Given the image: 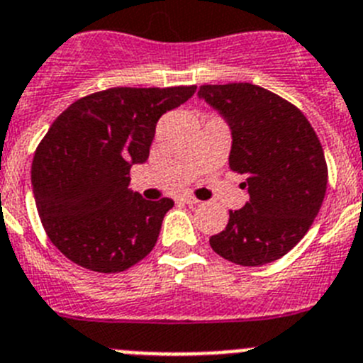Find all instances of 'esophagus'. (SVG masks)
Listing matches in <instances>:
<instances>
[{
    "label": "esophagus",
    "instance_id": "obj_1",
    "mask_svg": "<svg viewBox=\"0 0 363 363\" xmlns=\"http://www.w3.org/2000/svg\"><path fill=\"white\" fill-rule=\"evenodd\" d=\"M179 200L184 201V203H189V205L200 203V200H198V198H194V196H191V194H182V196H179Z\"/></svg>",
    "mask_w": 363,
    "mask_h": 363
}]
</instances>
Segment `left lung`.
<instances>
[{
    "label": "left lung",
    "mask_w": 363,
    "mask_h": 363,
    "mask_svg": "<svg viewBox=\"0 0 363 363\" xmlns=\"http://www.w3.org/2000/svg\"><path fill=\"white\" fill-rule=\"evenodd\" d=\"M198 96L225 118L233 133L229 167L245 176L249 201L229 211L211 236L213 251L243 267L271 264L300 242L320 213L327 163L303 112L252 83L201 85Z\"/></svg>",
    "instance_id": "left-lung-1"
}]
</instances>
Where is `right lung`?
<instances>
[{"label":"right lung","instance_id":"add662e5","mask_svg":"<svg viewBox=\"0 0 363 363\" xmlns=\"http://www.w3.org/2000/svg\"><path fill=\"white\" fill-rule=\"evenodd\" d=\"M194 92L114 86L79 98L50 125L34 154L32 191L45 233L70 262L111 274L152 251L174 201L130 191V167L149 158L160 118Z\"/></svg>","mask_w":363,"mask_h":363}]
</instances>
